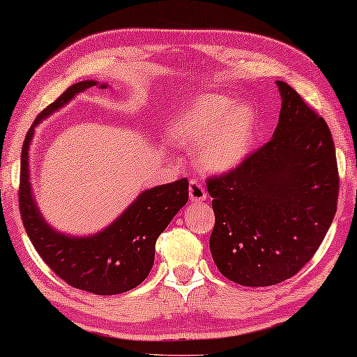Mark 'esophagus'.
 I'll use <instances>...</instances> for the list:
<instances>
[{
  "label": "esophagus",
  "instance_id": "obj_1",
  "mask_svg": "<svg viewBox=\"0 0 357 357\" xmlns=\"http://www.w3.org/2000/svg\"><path fill=\"white\" fill-rule=\"evenodd\" d=\"M188 195H190V202L192 203H199L206 199V190L197 180H192L188 187Z\"/></svg>",
  "mask_w": 357,
  "mask_h": 357
}]
</instances>
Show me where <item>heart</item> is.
I'll list each match as a JSON object with an SVG mask.
<instances>
[{"label": "heart", "mask_w": 357, "mask_h": 357, "mask_svg": "<svg viewBox=\"0 0 357 357\" xmlns=\"http://www.w3.org/2000/svg\"><path fill=\"white\" fill-rule=\"evenodd\" d=\"M255 114L229 97L206 94L174 116L167 130L174 144L198 149L206 170L226 172L237 167L255 143Z\"/></svg>", "instance_id": "heart-1"}]
</instances>
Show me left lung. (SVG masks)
I'll list each match as a JSON object with an SVG mask.
<instances>
[{
  "label": "left lung",
  "instance_id": "8db88e82",
  "mask_svg": "<svg viewBox=\"0 0 357 357\" xmlns=\"http://www.w3.org/2000/svg\"><path fill=\"white\" fill-rule=\"evenodd\" d=\"M273 138L231 172L209 177L216 222L213 260L227 280L273 286L315 255L336 213L338 165L331 131L286 82Z\"/></svg>",
  "mask_w": 357,
  "mask_h": 357
}]
</instances>
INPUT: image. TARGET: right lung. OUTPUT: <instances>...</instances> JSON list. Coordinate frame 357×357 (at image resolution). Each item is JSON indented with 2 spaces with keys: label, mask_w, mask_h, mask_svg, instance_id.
<instances>
[{
  "label": "right lung",
  "mask_w": 357,
  "mask_h": 357,
  "mask_svg": "<svg viewBox=\"0 0 357 357\" xmlns=\"http://www.w3.org/2000/svg\"><path fill=\"white\" fill-rule=\"evenodd\" d=\"M97 84V81H81L68 87L38 114L27 131L21 154L19 209L32 245L56 276L76 289L114 296L133 289L148 278L154 263L155 241L188 202V180L180 178L144 190L109 227L89 237L66 236L47 224L29 182V146L33 131L75 96ZM105 87L107 84H100V89Z\"/></svg>",
  "instance_id": "right-lung-1"
}]
</instances>
